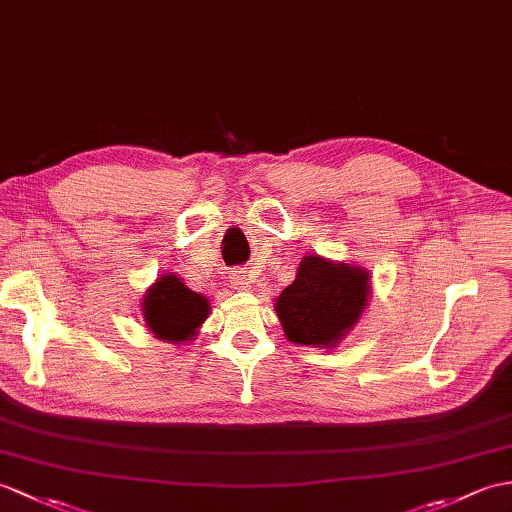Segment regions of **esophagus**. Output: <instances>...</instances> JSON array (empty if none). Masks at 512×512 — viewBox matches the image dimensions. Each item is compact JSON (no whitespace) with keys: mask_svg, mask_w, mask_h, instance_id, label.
<instances>
[{"mask_svg":"<svg viewBox=\"0 0 512 512\" xmlns=\"http://www.w3.org/2000/svg\"><path fill=\"white\" fill-rule=\"evenodd\" d=\"M231 283H233V288L235 290H246V288H251V285H248V277L244 275L242 270H237V272H233V277H231Z\"/></svg>","mask_w":512,"mask_h":512,"instance_id":"1","label":"esophagus"}]
</instances>
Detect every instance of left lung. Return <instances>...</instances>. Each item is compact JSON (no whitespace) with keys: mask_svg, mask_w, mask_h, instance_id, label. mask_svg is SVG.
<instances>
[{"mask_svg":"<svg viewBox=\"0 0 512 512\" xmlns=\"http://www.w3.org/2000/svg\"><path fill=\"white\" fill-rule=\"evenodd\" d=\"M368 292L371 277L360 266L307 255L279 294L275 312L290 342L331 349L360 320Z\"/></svg>","mask_w":512,"mask_h":512,"instance_id":"obj_1","label":"left lung"}]
</instances>
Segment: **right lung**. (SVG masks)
<instances>
[{
    "mask_svg": "<svg viewBox=\"0 0 512 512\" xmlns=\"http://www.w3.org/2000/svg\"><path fill=\"white\" fill-rule=\"evenodd\" d=\"M141 307L152 334L172 344L192 340L211 310L205 296L189 290L174 272L150 285Z\"/></svg>",
    "mask_w": 512,
    "mask_h": 512,
    "instance_id": "1",
    "label": "right lung"
}]
</instances>
